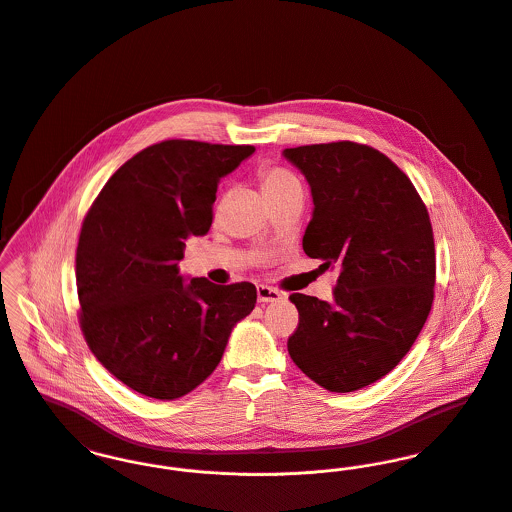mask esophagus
I'll return each instance as SVG.
<instances>
[{"instance_id":"esophagus-1","label":"esophagus","mask_w":512,"mask_h":512,"mask_svg":"<svg viewBox=\"0 0 512 512\" xmlns=\"http://www.w3.org/2000/svg\"><path fill=\"white\" fill-rule=\"evenodd\" d=\"M257 300H259L261 304L278 302V300H282V294H280L276 288H271V286H267V284H259V286H257Z\"/></svg>"}]
</instances>
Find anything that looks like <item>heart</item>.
Returning a JSON list of instances; mask_svg holds the SVG:
<instances>
[{"label":"heart","instance_id":"heart-1","mask_svg":"<svg viewBox=\"0 0 512 512\" xmlns=\"http://www.w3.org/2000/svg\"><path fill=\"white\" fill-rule=\"evenodd\" d=\"M259 177H261V189H263L265 197H271V195L282 193L290 187L300 185L298 179L282 167H265V169H261Z\"/></svg>","mask_w":512,"mask_h":512}]
</instances>
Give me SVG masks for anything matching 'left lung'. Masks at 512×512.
<instances>
[{
    "label": "left lung",
    "mask_w": 512,
    "mask_h": 512,
    "mask_svg": "<svg viewBox=\"0 0 512 512\" xmlns=\"http://www.w3.org/2000/svg\"><path fill=\"white\" fill-rule=\"evenodd\" d=\"M282 156L312 189L306 255L339 269L331 302L290 296L300 323L288 353L321 388L354 392L392 372L429 317L436 276L429 212L409 177L370 146L331 142Z\"/></svg>",
    "instance_id": "8db88e82"
}]
</instances>
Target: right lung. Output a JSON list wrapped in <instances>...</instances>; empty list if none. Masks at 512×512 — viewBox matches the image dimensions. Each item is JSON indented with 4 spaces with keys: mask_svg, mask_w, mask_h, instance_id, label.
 Segmentation results:
<instances>
[{
    "mask_svg": "<svg viewBox=\"0 0 512 512\" xmlns=\"http://www.w3.org/2000/svg\"><path fill=\"white\" fill-rule=\"evenodd\" d=\"M253 146L165 140L128 159L89 208L76 253L79 323L97 360L154 399L193 392L220 364L257 288L179 273L212 226L218 183Z\"/></svg>",
    "mask_w": 512,
    "mask_h": 512,
    "instance_id": "1",
    "label": "right lung"
}]
</instances>
